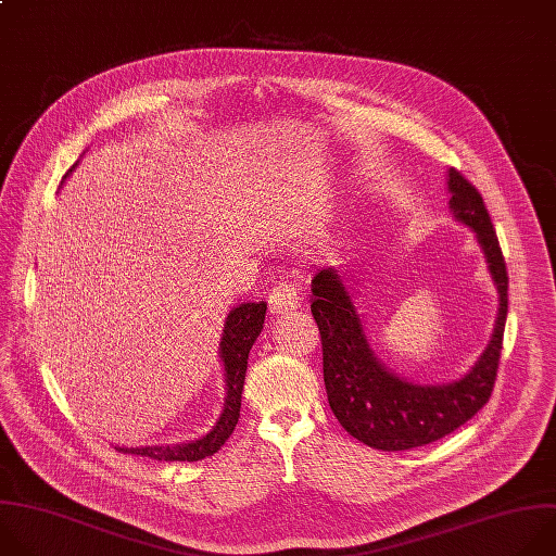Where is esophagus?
Here are the masks:
<instances>
[{"mask_svg": "<svg viewBox=\"0 0 556 556\" xmlns=\"http://www.w3.org/2000/svg\"><path fill=\"white\" fill-rule=\"evenodd\" d=\"M300 306V289L289 282H280L269 293V311L271 313H291Z\"/></svg>", "mask_w": 556, "mask_h": 556, "instance_id": "1", "label": "esophagus"}]
</instances>
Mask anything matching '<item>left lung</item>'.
<instances>
[{
  "label": "left lung",
  "mask_w": 556,
  "mask_h": 556,
  "mask_svg": "<svg viewBox=\"0 0 556 556\" xmlns=\"http://www.w3.org/2000/svg\"><path fill=\"white\" fill-rule=\"evenodd\" d=\"M447 186L450 207L476 232L500 293L493 338L463 379L416 386L396 377L375 357L338 269H319L311 282V313L321 338L328 405L340 425L372 450L405 452L445 438L489 403L495 386L508 313L506 263L478 188L456 168H450Z\"/></svg>",
  "instance_id": "obj_1"
}]
</instances>
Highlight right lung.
I'll use <instances>...</instances> for the list:
<instances>
[{"label":"right lung","mask_w":556,"mask_h":556,"mask_svg":"<svg viewBox=\"0 0 556 556\" xmlns=\"http://www.w3.org/2000/svg\"><path fill=\"white\" fill-rule=\"evenodd\" d=\"M72 170V168H70ZM265 302H245L230 311L226 319L224 340H220V359L226 366V407L216 425L201 438L184 442V445H166V447H118L123 454L131 456H147L151 460H164V463H197L212 454H216L224 442L232 435L239 416H241V394L245 383V370H248V357L250 351L261 336L265 324Z\"/></svg>","instance_id":"right-lung-1"}]
</instances>
